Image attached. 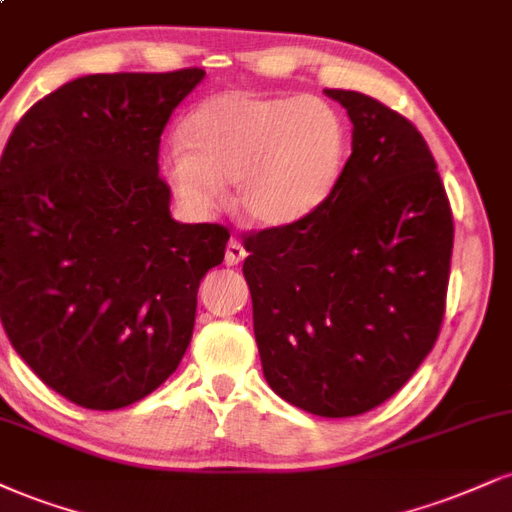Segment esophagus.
<instances>
[{"label":"esophagus","instance_id":"34e87169","mask_svg":"<svg viewBox=\"0 0 512 512\" xmlns=\"http://www.w3.org/2000/svg\"><path fill=\"white\" fill-rule=\"evenodd\" d=\"M245 260V248L238 243L236 238L229 240V245H226V255H224V262L229 264V267H236L238 262Z\"/></svg>","mask_w":512,"mask_h":512}]
</instances>
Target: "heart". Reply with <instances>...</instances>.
<instances>
[{"instance_id":"b5f03b06","label":"heart","mask_w":512,"mask_h":512,"mask_svg":"<svg viewBox=\"0 0 512 512\" xmlns=\"http://www.w3.org/2000/svg\"><path fill=\"white\" fill-rule=\"evenodd\" d=\"M346 157V121L329 102L229 90L186 116L181 143L164 152L162 174L193 217L217 212L233 181L240 217L260 229H286L329 200Z\"/></svg>"}]
</instances>
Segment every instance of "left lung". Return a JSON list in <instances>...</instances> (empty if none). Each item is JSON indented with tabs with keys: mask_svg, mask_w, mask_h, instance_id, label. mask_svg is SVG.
I'll list each match as a JSON object with an SVG mask.
<instances>
[{
	"mask_svg": "<svg viewBox=\"0 0 512 512\" xmlns=\"http://www.w3.org/2000/svg\"><path fill=\"white\" fill-rule=\"evenodd\" d=\"M353 123L334 193L317 212L245 238L262 372L276 396L319 417L377 408L439 336L453 217L427 143L355 90H324Z\"/></svg>",
	"mask_w": 512,
	"mask_h": 512,
	"instance_id": "1",
	"label": "left lung"
}]
</instances>
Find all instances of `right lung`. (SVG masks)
<instances>
[{"mask_svg": "<svg viewBox=\"0 0 512 512\" xmlns=\"http://www.w3.org/2000/svg\"><path fill=\"white\" fill-rule=\"evenodd\" d=\"M205 78L92 73L16 123L0 159V317L49 389L119 410L190 346L202 276L229 231L171 219L159 138Z\"/></svg>", "mask_w": 512, "mask_h": 512, "instance_id": "right-lung-1", "label": "right lung"}]
</instances>
